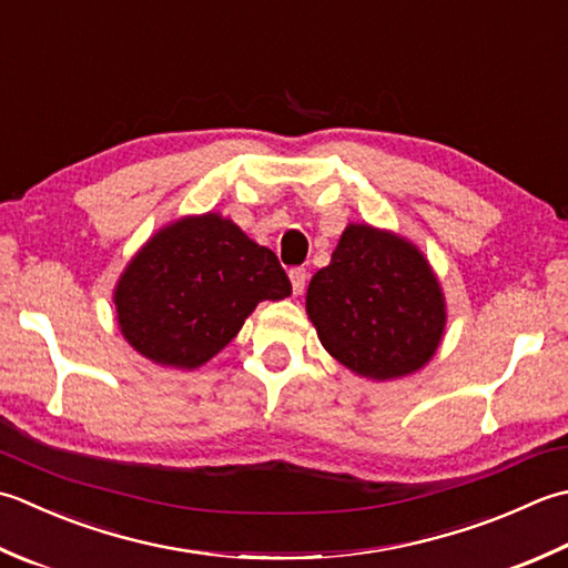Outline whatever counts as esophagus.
I'll return each mask as SVG.
<instances>
[{
    "label": "esophagus",
    "instance_id": "1",
    "mask_svg": "<svg viewBox=\"0 0 568 568\" xmlns=\"http://www.w3.org/2000/svg\"><path fill=\"white\" fill-rule=\"evenodd\" d=\"M291 283H293V293L300 295L305 291L307 283V271L305 268H291Z\"/></svg>",
    "mask_w": 568,
    "mask_h": 568
}]
</instances>
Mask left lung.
Segmentation results:
<instances>
[{
    "label": "left lung",
    "instance_id": "left-lung-1",
    "mask_svg": "<svg viewBox=\"0 0 568 568\" xmlns=\"http://www.w3.org/2000/svg\"><path fill=\"white\" fill-rule=\"evenodd\" d=\"M305 307L322 347L376 382L428 364L446 329V300L424 253L366 224L344 229L329 265L310 281Z\"/></svg>",
    "mask_w": 568,
    "mask_h": 568
}]
</instances>
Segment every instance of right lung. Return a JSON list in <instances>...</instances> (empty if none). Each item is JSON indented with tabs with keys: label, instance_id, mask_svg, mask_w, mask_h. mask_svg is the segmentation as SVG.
I'll use <instances>...</instances> for the list:
<instances>
[{
	"label": "right lung",
	"instance_id": "right-lung-1",
	"mask_svg": "<svg viewBox=\"0 0 568 568\" xmlns=\"http://www.w3.org/2000/svg\"><path fill=\"white\" fill-rule=\"evenodd\" d=\"M293 293L277 255L231 219L184 216L135 253L115 287L122 337L142 357L196 369L239 335L261 300Z\"/></svg>",
	"mask_w": 568,
	"mask_h": 568
}]
</instances>
